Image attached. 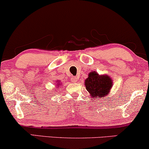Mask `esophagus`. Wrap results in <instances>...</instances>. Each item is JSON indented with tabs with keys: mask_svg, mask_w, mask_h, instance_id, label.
<instances>
[{
	"mask_svg": "<svg viewBox=\"0 0 149 149\" xmlns=\"http://www.w3.org/2000/svg\"><path fill=\"white\" fill-rule=\"evenodd\" d=\"M71 81H72V82H74H74H77V77H72L71 78Z\"/></svg>",
	"mask_w": 149,
	"mask_h": 149,
	"instance_id": "esophagus-1",
	"label": "esophagus"
}]
</instances>
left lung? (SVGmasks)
I'll return each instance as SVG.
<instances>
[{
    "instance_id": "8db88e82",
    "label": "left lung",
    "mask_w": 149,
    "mask_h": 149,
    "mask_svg": "<svg viewBox=\"0 0 149 149\" xmlns=\"http://www.w3.org/2000/svg\"><path fill=\"white\" fill-rule=\"evenodd\" d=\"M112 81L108 75H100L97 72L93 71L89 73L85 80V86L93 100L104 98L111 91L113 86Z\"/></svg>"
}]
</instances>
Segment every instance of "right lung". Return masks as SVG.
<instances>
[{
	"instance_id": "right-lung-1",
	"label": "right lung",
	"mask_w": 149,
	"mask_h": 149,
	"mask_svg": "<svg viewBox=\"0 0 149 149\" xmlns=\"http://www.w3.org/2000/svg\"><path fill=\"white\" fill-rule=\"evenodd\" d=\"M58 85H60V84H57V86H58Z\"/></svg>"
}]
</instances>
